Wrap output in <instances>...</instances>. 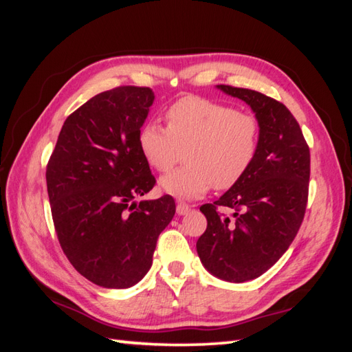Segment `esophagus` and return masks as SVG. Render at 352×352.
Returning <instances> with one entry per match:
<instances>
[{"label":"esophagus","instance_id":"esophagus-1","mask_svg":"<svg viewBox=\"0 0 352 352\" xmlns=\"http://www.w3.org/2000/svg\"><path fill=\"white\" fill-rule=\"evenodd\" d=\"M190 212V206L186 204V203H178L177 204V213L183 216V214H188Z\"/></svg>","mask_w":352,"mask_h":352}]
</instances>
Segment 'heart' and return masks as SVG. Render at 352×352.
Here are the masks:
<instances>
[{"label": "heart", "mask_w": 352, "mask_h": 352, "mask_svg": "<svg viewBox=\"0 0 352 352\" xmlns=\"http://www.w3.org/2000/svg\"><path fill=\"white\" fill-rule=\"evenodd\" d=\"M168 129L149 122L139 133L144 159L159 172H168L182 159L183 168L160 180L163 192L178 198H199L214 186L228 189L256 159L260 125L256 118L210 100L189 96L168 113Z\"/></svg>", "instance_id": "heart-1"}]
</instances>
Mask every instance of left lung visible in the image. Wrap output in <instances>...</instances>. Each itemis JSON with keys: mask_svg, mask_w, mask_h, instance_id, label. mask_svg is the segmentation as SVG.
Returning a JSON list of instances; mask_svg holds the SVG:
<instances>
[{"mask_svg": "<svg viewBox=\"0 0 352 352\" xmlns=\"http://www.w3.org/2000/svg\"><path fill=\"white\" fill-rule=\"evenodd\" d=\"M216 87L248 104L260 138L246 174L213 204L199 207L207 230L197 252L212 275L243 283L265 274L294 242L307 206L310 151L284 104L250 89ZM218 206L233 208L234 218L222 217Z\"/></svg>", "mask_w": 352, "mask_h": 352, "instance_id": "left-lung-1", "label": "left lung"}]
</instances>
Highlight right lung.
Here are the masks:
<instances>
[{"mask_svg": "<svg viewBox=\"0 0 352 352\" xmlns=\"http://www.w3.org/2000/svg\"><path fill=\"white\" fill-rule=\"evenodd\" d=\"M154 98L149 87L134 86L95 95L66 119L47 166L62 250L85 278L106 289L144 278L175 214L169 195L134 201L155 184L139 148Z\"/></svg>", "mask_w": 352, "mask_h": 352, "instance_id": "1", "label": "right lung"}]
</instances>
